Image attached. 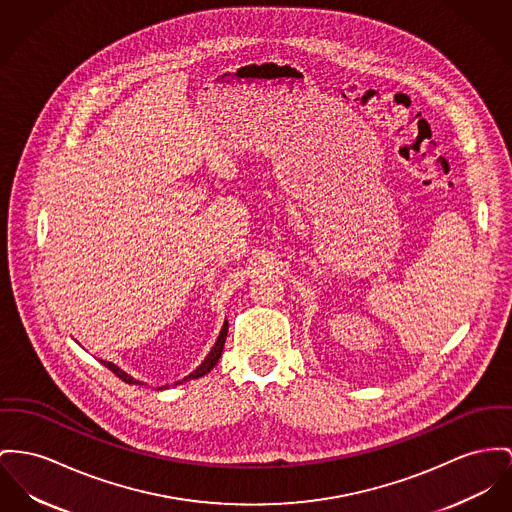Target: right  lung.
Segmentation results:
<instances>
[{
  "mask_svg": "<svg viewBox=\"0 0 512 512\" xmlns=\"http://www.w3.org/2000/svg\"><path fill=\"white\" fill-rule=\"evenodd\" d=\"M227 332H229V324L225 322V324H223V328H221L219 338L215 341V345L211 347V351L207 353L204 363H202V365H200L192 375L186 376L184 380H192V378H200V376L207 375V373L217 365V361H219V357H221V353H223V345H225V340H227ZM101 363H103L106 369H110L114 375L118 376V378H122L126 384H143V382H139L136 378H132L128 373H124L122 369H118L114 363H108V361H101Z\"/></svg>",
  "mask_w": 512,
  "mask_h": 512,
  "instance_id": "obj_1",
  "label": "right lung"
}]
</instances>
